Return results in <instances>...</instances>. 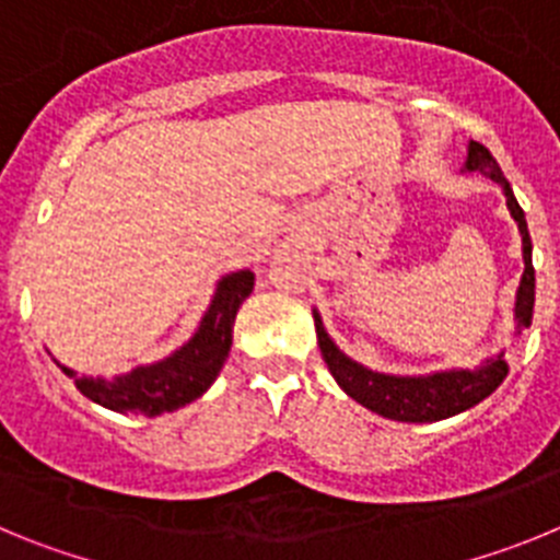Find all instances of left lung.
Masks as SVG:
<instances>
[{
  "label": "left lung",
  "instance_id": "8db88e82",
  "mask_svg": "<svg viewBox=\"0 0 560 560\" xmlns=\"http://www.w3.org/2000/svg\"><path fill=\"white\" fill-rule=\"evenodd\" d=\"M468 171H479L488 179L499 182L504 190V199L511 207V215L518 221L524 244V275L522 285H518L516 296V319L518 328H530L533 323V305H536V269H533V244L530 232H527V221H524V210L518 207L516 196L511 190V182L504 179L502 167L491 156V151L479 142L468 145ZM316 323V339H319V350L339 381V387L359 400L361 407L373 409L375 415H384L389 420H404V423H432V420L452 418V415L465 412V409L477 407L479 400L488 398L493 389L499 387L508 375V364L502 355L488 359L482 368L477 370H448V373L423 375V378H398V375H381L373 370L361 368L355 361L336 348L334 341L325 334L319 314H314Z\"/></svg>",
  "mask_w": 560,
  "mask_h": 560
}]
</instances>
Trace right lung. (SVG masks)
<instances>
[{
    "label": "right lung",
    "instance_id": "1",
    "mask_svg": "<svg viewBox=\"0 0 560 560\" xmlns=\"http://www.w3.org/2000/svg\"><path fill=\"white\" fill-rule=\"evenodd\" d=\"M252 285H255L252 271H235V275L224 277L196 336L160 364L137 368L114 381L86 378V375H78L69 368L61 370L69 378H75V387L89 400L114 409V412H142L148 418L173 412V409L185 407L199 395H205L219 370L224 368V359L232 348L235 314L241 303L252 294Z\"/></svg>",
    "mask_w": 560,
    "mask_h": 560
}]
</instances>
